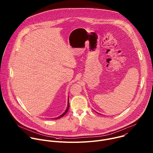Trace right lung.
<instances>
[{"mask_svg":"<svg viewBox=\"0 0 153 153\" xmlns=\"http://www.w3.org/2000/svg\"><path fill=\"white\" fill-rule=\"evenodd\" d=\"M69 107H70V103H69V99H68V106H67V110H66V111H65L62 115H60V116H59V117H56V118H54V119H59V118H60V117H63L65 114H66L67 112H68V110H69Z\"/></svg>","mask_w":153,"mask_h":153,"instance_id":"right-lung-1","label":"right lung"}]
</instances>
